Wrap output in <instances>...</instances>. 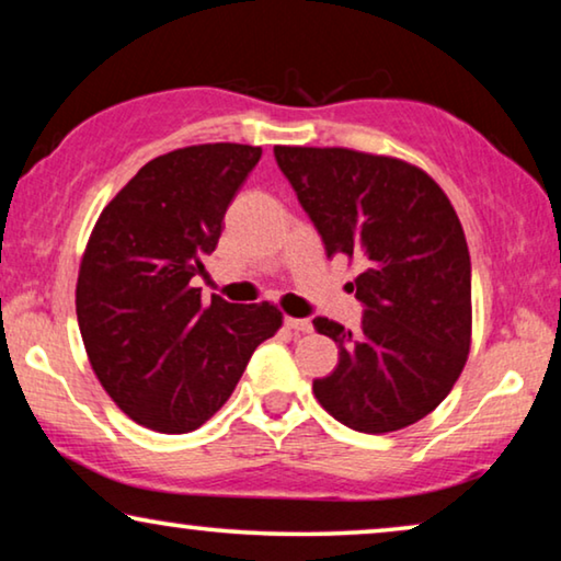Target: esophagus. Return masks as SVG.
Segmentation results:
<instances>
[{"label": "esophagus", "instance_id": "1", "mask_svg": "<svg viewBox=\"0 0 561 561\" xmlns=\"http://www.w3.org/2000/svg\"><path fill=\"white\" fill-rule=\"evenodd\" d=\"M286 327L294 329V332H301V334L313 332L311 319H294V317H286Z\"/></svg>", "mask_w": 561, "mask_h": 561}]
</instances>
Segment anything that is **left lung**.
<instances>
[{
	"instance_id": "1",
	"label": "left lung",
	"mask_w": 561,
	"mask_h": 561,
	"mask_svg": "<svg viewBox=\"0 0 561 561\" xmlns=\"http://www.w3.org/2000/svg\"><path fill=\"white\" fill-rule=\"evenodd\" d=\"M273 152L327 257L363 263L352 286L363 327L313 319L340 350L313 396L363 434L416 424L447 398L470 352L472 271L455 206L403 160L347 148Z\"/></svg>"
}]
</instances>
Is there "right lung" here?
<instances>
[{
	"mask_svg": "<svg viewBox=\"0 0 561 561\" xmlns=\"http://www.w3.org/2000/svg\"><path fill=\"white\" fill-rule=\"evenodd\" d=\"M252 145H191L150 160L104 206L83 252L76 317L112 401L160 434L206 424L232 396L260 342L280 329L273 304H227L191 278L217 250L225 214L257 165Z\"/></svg>",
	"mask_w": 561,
	"mask_h": 561,
	"instance_id": "obj_1",
	"label": "right lung"
}]
</instances>
